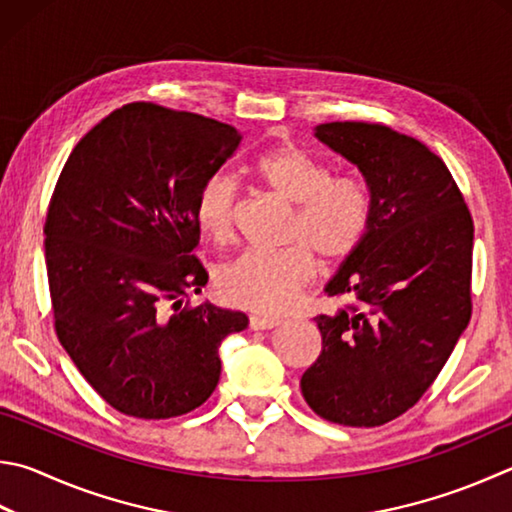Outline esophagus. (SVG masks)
I'll list each match as a JSON object with an SVG mask.
<instances>
[{"label":"esophagus","instance_id":"obj_1","mask_svg":"<svg viewBox=\"0 0 512 512\" xmlns=\"http://www.w3.org/2000/svg\"><path fill=\"white\" fill-rule=\"evenodd\" d=\"M277 320H273V318H262V315H250V320H248V327L253 329V331H266V329H273V327H277Z\"/></svg>","mask_w":512,"mask_h":512}]
</instances>
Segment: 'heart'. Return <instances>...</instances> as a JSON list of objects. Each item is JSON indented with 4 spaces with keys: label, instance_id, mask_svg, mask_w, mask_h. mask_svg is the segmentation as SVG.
<instances>
[{
    "label": "heart",
    "instance_id": "heart-1",
    "mask_svg": "<svg viewBox=\"0 0 512 512\" xmlns=\"http://www.w3.org/2000/svg\"><path fill=\"white\" fill-rule=\"evenodd\" d=\"M264 188L293 208L286 244L280 253H244L219 268L217 293L224 302L262 315L288 311L315 277V259L338 266L367 239L374 219V199L356 176H331L320 159L300 145L282 141L255 161ZM239 185L228 172H212L199 185L194 219L215 241L235 237Z\"/></svg>",
    "mask_w": 512,
    "mask_h": 512
}]
</instances>
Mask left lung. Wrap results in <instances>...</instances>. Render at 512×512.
Listing matches in <instances>:
<instances>
[{
	"label": "left lung",
	"mask_w": 512,
	"mask_h": 512,
	"mask_svg": "<svg viewBox=\"0 0 512 512\" xmlns=\"http://www.w3.org/2000/svg\"><path fill=\"white\" fill-rule=\"evenodd\" d=\"M315 136L358 167L374 199L367 239L324 293L322 353L302 396L331 423L376 427L418 403L472 313L470 210L445 163L412 136L371 123H324Z\"/></svg>",
	"instance_id": "left-lung-1"
}]
</instances>
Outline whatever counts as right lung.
<instances>
[{
  "label": "right lung",
  "instance_id": "obj_1",
  "mask_svg": "<svg viewBox=\"0 0 512 512\" xmlns=\"http://www.w3.org/2000/svg\"><path fill=\"white\" fill-rule=\"evenodd\" d=\"M235 127L132 102L73 147L46 212L55 333L87 383L127 416L159 421L215 392L219 345L246 313L203 302L194 199L237 152Z\"/></svg>",
  "mask_w": 512,
  "mask_h": 512
}]
</instances>
